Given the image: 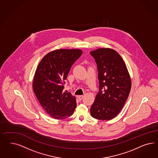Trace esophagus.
I'll use <instances>...</instances> for the list:
<instances>
[{
	"instance_id": "obj_1",
	"label": "esophagus",
	"mask_w": 158,
	"mask_h": 158,
	"mask_svg": "<svg viewBox=\"0 0 158 158\" xmlns=\"http://www.w3.org/2000/svg\"><path fill=\"white\" fill-rule=\"evenodd\" d=\"M83 97H84V96H83V95H80V96H77V97H78V99H79V100H81L83 99Z\"/></svg>"
}]
</instances>
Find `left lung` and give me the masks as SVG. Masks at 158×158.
<instances>
[{
	"instance_id": "left-lung-1",
	"label": "left lung",
	"mask_w": 158,
	"mask_h": 158,
	"mask_svg": "<svg viewBox=\"0 0 158 158\" xmlns=\"http://www.w3.org/2000/svg\"><path fill=\"white\" fill-rule=\"evenodd\" d=\"M90 53L97 64L99 81L90 114L97 119L109 120L123 108L131 90V79L124 61L114 50L100 48Z\"/></svg>"
}]
</instances>
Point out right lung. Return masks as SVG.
<instances>
[{
    "label": "right lung",
    "mask_w": 158,
    "mask_h": 158,
    "mask_svg": "<svg viewBox=\"0 0 158 158\" xmlns=\"http://www.w3.org/2000/svg\"><path fill=\"white\" fill-rule=\"evenodd\" d=\"M81 54L79 49L54 50L42 58L36 68L34 93L43 109L56 119L71 116L76 108V98L63 89L71 68Z\"/></svg>",
    "instance_id": "obj_1"
}]
</instances>
